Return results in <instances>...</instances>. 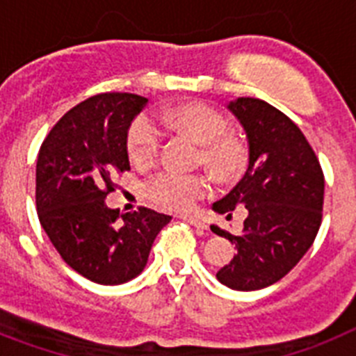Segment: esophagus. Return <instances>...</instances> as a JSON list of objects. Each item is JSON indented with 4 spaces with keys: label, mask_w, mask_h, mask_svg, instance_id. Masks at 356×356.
<instances>
[{
    "label": "esophagus",
    "mask_w": 356,
    "mask_h": 356,
    "mask_svg": "<svg viewBox=\"0 0 356 356\" xmlns=\"http://www.w3.org/2000/svg\"><path fill=\"white\" fill-rule=\"evenodd\" d=\"M183 219L186 220L188 224H192V226H195V228H199V229L208 228V224H206L201 217H195V215H184Z\"/></svg>",
    "instance_id": "34e87169"
}]
</instances>
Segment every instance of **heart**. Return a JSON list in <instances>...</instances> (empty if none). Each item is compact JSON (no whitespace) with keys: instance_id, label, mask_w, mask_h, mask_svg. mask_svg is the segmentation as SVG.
<instances>
[{"instance_id":"1","label":"heart","mask_w":356,"mask_h":356,"mask_svg":"<svg viewBox=\"0 0 356 356\" xmlns=\"http://www.w3.org/2000/svg\"><path fill=\"white\" fill-rule=\"evenodd\" d=\"M161 121L177 134L190 137L201 145L199 163L206 164L215 177L229 183L241 177L250 163V146L246 139L228 130V118L204 101H192L164 110ZM163 134L148 115H139L128 128L127 152L137 168L150 166L161 152ZM146 197L159 208L170 211L192 210L197 202L213 192L210 177L195 173L184 175L159 172L146 183Z\"/></svg>"}]
</instances>
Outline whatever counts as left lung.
Instances as JSON below:
<instances>
[{"instance_id": "left-lung-1", "label": "left lung", "mask_w": 356, "mask_h": 356, "mask_svg": "<svg viewBox=\"0 0 356 356\" xmlns=\"http://www.w3.org/2000/svg\"><path fill=\"white\" fill-rule=\"evenodd\" d=\"M228 108L246 130L250 164L213 210L232 219L235 208L244 206L248 215L241 235L211 226L237 250L217 279L232 289L255 291L286 277L312 248L322 222L324 173L312 145L286 113L255 97H238Z\"/></svg>"}]
</instances>
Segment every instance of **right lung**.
<instances>
[{"label":"right lung","mask_w":356,"mask_h":356,"mask_svg":"<svg viewBox=\"0 0 356 356\" xmlns=\"http://www.w3.org/2000/svg\"><path fill=\"white\" fill-rule=\"evenodd\" d=\"M146 97L128 92L92 95L44 137L35 166V208L43 229L72 270L97 284L128 282L145 270L170 215L139 206L121 215L104 199L128 172L127 134Z\"/></svg>","instance_id":"right-lung-1"}]
</instances>
